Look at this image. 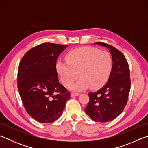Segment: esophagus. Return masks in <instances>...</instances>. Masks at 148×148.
Instances as JSON below:
<instances>
[{
  "mask_svg": "<svg viewBox=\"0 0 148 148\" xmlns=\"http://www.w3.org/2000/svg\"><path fill=\"white\" fill-rule=\"evenodd\" d=\"M79 95V93H76V92H72L71 93V97H76V96H78Z\"/></svg>",
  "mask_w": 148,
  "mask_h": 148,
  "instance_id": "obj_1",
  "label": "esophagus"
}]
</instances>
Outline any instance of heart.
I'll use <instances>...</instances> for the list:
<instances>
[{"mask_svg": "<svg viewBox=\"0 0 148 148\" xmlns=\"http://www.w3.org/2000/svg\"><path fill=\"white\" fill-rule=\"evenodd\" d=\"M66 62L56 63L57 72L62 83L71 86L81 77L71 89L80 91L89 87L101 88L106 84L112 69V59L109 53L92 47L72 49L65 56Z\"/></svg>", "mask_w": 148, "mask_h": 148, "instance_id": "obj_1", "label": "heart"}]
</instances>
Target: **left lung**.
Returning a JSON list of instances; mask_svg holds the SVG:
<instances>
[{
  "label": "left lung",
  "instance_id": "1",
  "mask_svg": "<svg viewBox=\"0 0 148 148\" xmlns=\"http://www.w3.org/2000/svg\"><path fill=\"white\" fill-rule=\"evenodd\" d=\"M95 44L109 49L113 64L107 83L99 91L88 94L89 102L85 111L95 121L108 122L121 113L128 101L131 89L129 67L118 49L103 42Z\"/></svg>",
  "mask_w": 148,
  "mask_h": 148
}]
</instances>
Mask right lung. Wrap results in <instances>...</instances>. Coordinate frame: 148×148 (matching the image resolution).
Listing matches in <instances>:
<instances>
[{"instance_id":"right-lung-1","label":"right lung","mask_w":148,"mask_h":148,"mask_svg":"<svg viewBox=\"0 0 148 148\" xmlns=\"http://www.w3.org/2000/svg\"><path fill=\"white\" fill-rule=\"evenodd\" d=\"M66 45L43 43L24 55L17 87L25 109L37 121L49 123L61 116L71 93L59 83L56 62Z\"/></svg>"}]
</instances>
